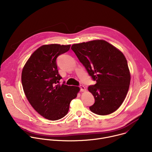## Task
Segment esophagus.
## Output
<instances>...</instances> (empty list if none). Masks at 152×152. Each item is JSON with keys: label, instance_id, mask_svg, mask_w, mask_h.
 Masks as SVG:
<instances>
[{"label": "esophagus", "instance_id": "esophagus-1", "mask_svg": "<svg viewBox=\"0 0 152 152\" xmlns=\"http://www.w3.org/2000/svg\"><path fill=\"white\" fill-rule=\"evenodd\" d=\"M79 88H80V91H82V92L85 91L86 90L85 87L84 86H83V85H80V86H79Z\"/></svg>", "mask_w": 152, "mask_h": 152}]
</instances>
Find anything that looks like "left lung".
Here are the masks:
<instances>
[{
    "mask_svg": "<svg viewBox=\"0 0 152 152\" xmlns=\"http://www.w3.org/2000/svg\"><path fill=\"white\" fill-rule=\"evenodd\" d=\"M71 49L93 80L88 86L95 102L93 113L110 114L123 103L129 90L131 75L123 53L104 40H93L72 45Z\"/></svg>",
    "mask_w": 152,
    "mask_h": 152,
    "instance_id": "1",
    "label": "left lung"
}]
</instances>
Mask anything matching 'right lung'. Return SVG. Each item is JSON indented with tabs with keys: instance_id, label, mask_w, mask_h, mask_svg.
<instances>
[{
	"instance_id": "obj_1",
	"label": "right lung",
	"mask_w": 152,
	"mask_h": 152,
	"mask_svg": "<svg viewBox=\"0 0 152 152\" xmlns=\"http://www.w3.org/2000/svg\"><path fill=\"white\" fill-rule=\"evenodd\" d=\"M71 45H43L30 56L23 69L21 83L27 99L34 109L50 120L63 118L76 97L78 86H68L59 75L56 58L69 50Z\"/></svg>"
}]
</instances>
